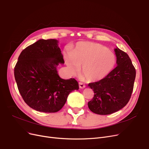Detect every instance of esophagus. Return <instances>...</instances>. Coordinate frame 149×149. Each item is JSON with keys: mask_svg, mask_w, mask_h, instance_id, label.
<instances>
[{"mask_svg": "<svg viewBox=\"0 0 149 149\" xmlns=\"http://www.w3.org/2000/svg\"><path fill=\"white\" fill-rule=\"evenodd\" d=\"M85 87H86V86H85L83 83H81V82L79 83V88H80V89H83V88H84Z\"/></svg>", "mask_w": 149, "mask_h": 149, "instance_id": "1", "label": "esophagus"}]
</instances>
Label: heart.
Listing matches in <instances>:
<instances>
[{
	"mask_svg": "<svg viewBox=\"0 0 149 149\" xmlns=\"http://www.w3.org/2000/svg\"><path fill=\"white\" fill-rule=\"evenodd\" d=\"M69 72L75 75L81 71L87 81L93 82L105 78L116 64L115 54L106 47L92 42L78 43L71 52L65 56Z\"/></svg>",
	"mask_w": 149,
	"mask_h": 149,
	"instance_id": "heart-1",
	"label": "heart"
}]
</instances>
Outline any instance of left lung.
<instances>
[{"label":"left lung","mask_w":149,"mask_h":149,"mask_svg":"<svg viewBox=\"0 0 149 149\" xmlns=\"http://www.w3.org/2000/svg\"><path fill=\"white\" fill-rule=\"evenodd\" d=\"M116 67L103 79L89 83L94 96L88 102L90 110L98 115H109L126 106L134 89L136 70L128 54L116 48Z\"/></svg>","instance_id":"left-lung-1"}]
</instances>
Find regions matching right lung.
<instances>
[{"label": "right lung", "mask_w": 149, "mask_h": 149, "mask_svg": "<svg viewBox=\"0 0 149 149\" xmlns=\"http://www.w3.org/2000/svg\"><path fill=\"white\" fill-rule=\"evenodd\" d=\"M56 39H40L20 53L14 77L25 102L39 112L54 113L63 107L69 93L79 89L74 79H62L57 67L65 61Z\"/></svg>", "instance_id": "1"}]
</instances>
